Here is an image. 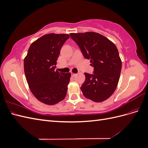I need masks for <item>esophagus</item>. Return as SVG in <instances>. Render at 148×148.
Listing matches in <instances>:
<instances>
[{"instance_id": "34e87169", "label": "esophagus", "mask_w": 148, "mask_h": 148, "mask_svg": "<svg viewBox=\"0 0 148 148\" xmlns=\"http://www.w3.org/2000/svg\"><path fill=\"white\" fill-rule=\"evenodd\" d=\"M71 77H75V76L77 75V74H76V73H72V72L71 73Z\"/></svg>"}]
</instances>
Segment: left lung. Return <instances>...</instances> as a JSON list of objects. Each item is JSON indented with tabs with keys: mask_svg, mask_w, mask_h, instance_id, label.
<instances>
[{
	"mask_svg": "<svg viewBox=\"0 0 148 148\" xmlns=\"http://www.w3.org/2000/svg\"><path fill=\"white\" fill-rule=\"evenodd\" d=\"M70 35L94 67V74L84 73L86 79L81 87L83 95L96 102L107 99L117 88L122 69L117 47L109 39L95 32Z\"/></svg>",
	"mask_w": 148,
	"mask_h": 148,
	"instance_id": "8db88e82",
	"label": "left lung"
}]
</instances>
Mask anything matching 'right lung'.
Masks as SVG:
<instances>
[{
    "instance_id": "right-lung-1",
    "label": "right lung",
    "mask_w": 148,
    "mask_h": 148,
    "mask_svg": "<svg viewBox=\"0 0 148 148\" xmlns=\"http://www.w3.org/2000/svg\"><path fill=\"white\" fill-rule=\"evenodd\" d=\"M70 36L51 33L42 36L31 44L24 59L26 81L38 100L54 105L66 96L70 73L55 70L60 49Z\"/></svg>"
}]
</instances>
